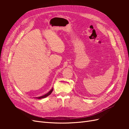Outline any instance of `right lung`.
Listing matches in <instances>:
<instances>
[{
	"label": "right lung",
	"mask_w": 129,
	"mask_h": 129,
	"mask_svg": "<svg viewBox=\"0 0 129 129\" xmlns=\"http://www.w3.org/2000/svg\"><path fill=\"white\" fill-rule=\"evenodd\" d=\"M53 89L52 88L51 90H50L48 92H47V93H46L45 95H42V96H40V97H36V99H43V98H45V97H47L48 96H49L50 93H51L52 92V91H53Z\"/></svg>",
	"instance_id": "add662e5"
}]
</instances>
